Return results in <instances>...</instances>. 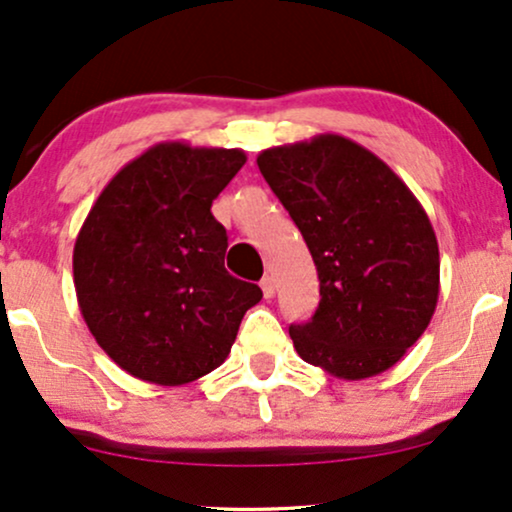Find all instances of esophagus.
Returning <instances> with one entry per match:
<instances>
[{"mask_svg":"<svg viewBox=\"0 0 512 512\" xmlns=\"http://www.w3.org/2000/svg\"><path fill=\"white\" fill-rule=\"evenodd\" d=\"M261 289H263V296H266V299H273L275 296V280L270 275H266L261 280Z\"/></svg>","mask_w":512,"mask_h":512,"instance_id":"1","label":"esophagus"}]
</instances>
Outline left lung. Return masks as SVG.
Masks as SVG:
<instances>
[{"label":"left lung","instance_id":"1","mask_svg":"<svg viewBox=\"0 0 512 512\" xmlns=\"http://www.w3.org/2000/svg\"><path fill=\"white\" fill-rule=\"evenodd\" d=\"M256 163L318 270V311L289 327L296 353L349 382L389 370L439 301L427 211L380 156L334 132L263 149Z\"/></svg>","mask_w":512,"mask_h":512}]
</instances>
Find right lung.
Wrapping results in <instances>:
<instances>
[{
  "instance_id": "right-lung-1",
  "label": "right lung",
  "mask_w": 512,
  "mask_h": 512,
  "mask_svg": "<svg viewBox=\"0 0 512 512\" xmlns=\"http://www.w3.org/2000/svg\"><path fill=\"white\" fill-rule=\"evenodd\" d=\"M246 163L242 149L149 147L102 189L73 246L82 320L118 368L180 387L216 370L261 287L225 270L211 204Z\"/></svg>"
}]
</instances>
